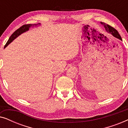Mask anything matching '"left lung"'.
Listing matches in <instances>:
<instances>
[{"instance_id":"1","label":"left lung","mask_w":128,"mask_h":128,"mask_svg":"<svg viewBox=\"0 0 128 128\" xmlns=\"http://www.w3.org/2000/svg\"><path fill=\"white\" fill-rule=\"evenodd\" d=\"M101 24L104 25V27L105 28H106V30L108 33H110V34H112L114 36V37L122 40L121 36H120V35L119 34L118 31H117V30H116L114 28H113L112 27H111V26H109L108 24H106V23H104V22H101Z\"/></svg>"}]
</instances>
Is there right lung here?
Wrapping results in <instances>:
<instances>
[{
  "mask_svg": "<svg viewBox=\"0 0 128 128\" xmlns=\"http://www.w3.org/2000/svg\"><path fill=\"white\" fill-rule=\"evenodd\" d=\"M38 24H40L39 23V24H25V25H23L21 27L17 29L16 31H15L14 32L13 34H12V36H10L9 39H8V42H7L6 45H4V48H6V47L8 46V45L10 43H11L14 40L16 39V38L17 36L22 34V33L25 32H26V31H27L31 27L36 26L38 25Z\"/></svg>",
  "mask_w": 128,
  "mask_h": 128,
  "instance_id": "add662e5",
  "label": "right lung"
}]
</instances>
